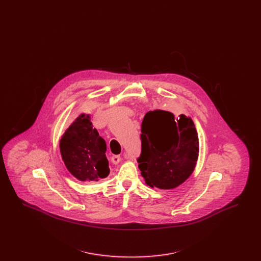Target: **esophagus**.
I'll return each mask as SVG.
<instances>
[{"instance_id":"obj_1","label":"esophagus","mask_w":261,"mask_h":261,"mask_svg":"<svg viewBox=\"0 0 261 261\" xmlns=\"http://www.w3.org/2000/svg\"><path fill=\"white\" fill-rule=\"evenodd\" d=\"M121 161V156L120 155H112V162L113 164H118Z\"/></svg>"}]
</instances>
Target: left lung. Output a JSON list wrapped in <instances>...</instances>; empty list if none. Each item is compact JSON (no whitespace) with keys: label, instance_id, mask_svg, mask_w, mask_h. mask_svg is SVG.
<instances>
[{"label":"left lung","instance_id":"1","mask_svg":"<svg viewBox=\"0 0 261 261\" xmlns=\"http://www.w3.org/2000/svg\"><path fill=\"white\" fill-rule=\"evenodd\" d=\"M142 152L138 167L150 188L170 190L180 186L195 170L199 137L191 117L154 110L142 122Z\"/></svg>","mask_w":261,"mask_h":261}]
</instances>
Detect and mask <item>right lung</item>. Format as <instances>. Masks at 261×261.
I'll return each mask as SVG.
<instances>
[{
	"label": "right lung",
	"instance_id": "1",
	"mask_svg": "<svg viewBox=\"0 0 261 261\" xmlns=\"http://www.w3.org/2000/svg\"><path fill=\"white\" fill-rule=\"evenodd\" d=\"M60 150L69 173L81 182H97L110 174L107 144L93 127L90 114L81 113L69 125L60 140Z\"/></svg>",
	"mask_w": 261,
	"mask_h": 261
}]
</instances>
